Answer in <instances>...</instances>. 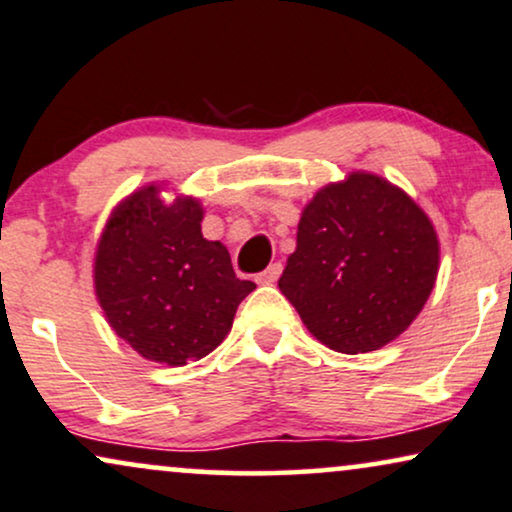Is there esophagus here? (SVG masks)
I'll use <instances>...</instances> for the list:
<instances>
[{"instance_id": "esophagus-1", "label": "esophagus", "mask_w": 512, "mask_h": 512, "mask_svg": "<svg viewBox=\"0 0 512 512\" xmlns=\"http://www.w3.org/2000/svg\"><path fill=\"white\" fill-rule=\"evenodd\" d=\"M281 271H283L281 262H274V264H269V267L264 269L262 274H257L255 281L260 283V286H271V283L278 281V276H281Z\"/></svg>"}]
</instances>
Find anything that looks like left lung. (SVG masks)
Wrapping results in <instances>:
<instances>
[{
	"label": "left lung",
	"mask_w": 512,
	"mask_h": 512,
	"mask_svg": "<svg viewBox=\"0 0 512 512\" xmlns=\"http://www.w3.org/2000/svg\"><path fill=\"white\" fill-rule=\"evenodd\" d=\"M437 267L439 243L425 212L390 181L354 172L304 208L278 288L316 340L361 354L411 326Z\"/></svg>",
	"instance_id": "1"
}]
</instances>
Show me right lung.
<instances>
[{"label": "right lung", "instance_id": "obj_1", "mask_svg": "<svg viewBox=\"0 0 512 512\" xmlns=\"http://www.w3.org/2000/svg\"><path fill=\"white\" fill-rule=\"evenodd\" d=\"M198 200L167 205L155 186L129 196L96 250V295L113 331L167 366L203 359L226 338L257 286L236 278L219 241L200 234Z\"/></svg>", "mask_w": 512, "mask_h": 512}]
</instances>
